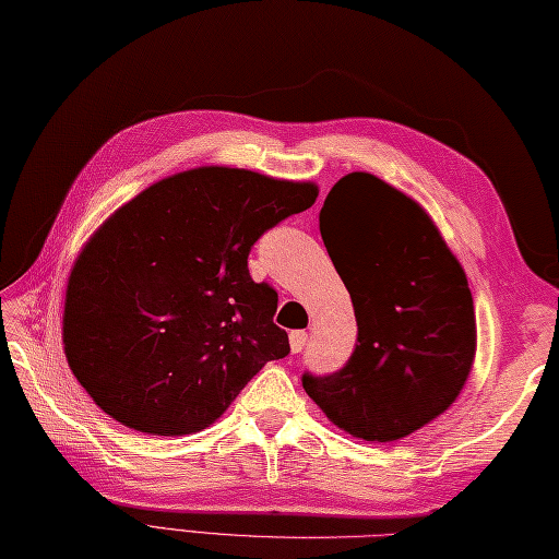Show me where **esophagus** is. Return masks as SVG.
<instances>
[{
  "label": "esophagus",
  "mask_w": 559,
  "mask_h": 559,
  "mask_svg": "<svg viewBox=\"0 0 559 559\" xmlns=\"http://www.w3.org/2000/svg\"><path fill=\"white\" fill-rule=\"evenodd\" d=\"M307 331H292L289 333V347H292V353H301L304 350V345H307Z\"/></svg>",
  "instance_id": "esophagus-1"
}]
</instances>
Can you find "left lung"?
<instances>
[{
    "instance_id": "obj_1",
    "label": "left lung",
    "mask_w": 559,
    "mask_h": 559,
    "mask_svg": "<svg viewBox=\"0 0 559 559\" xmlns=\"http://www.w3.org/2000/svg\"><path fill=\"white\" fill-rule=\"evenodd\" d=\"M350 292L357 345L343 370L301 384L345 433L406 438L460 396L477 353L467 275L418 202L370 173L341 177L319 214Z\"/></svg>"
}]
</instances>
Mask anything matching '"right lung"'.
<instances>
[{"instance_id":"obj_1","label":"right lung","mask_w":559,"mask_h":559,"mask_svg":"<svg viewBox=\"0 0 559 559\" xmlns=\"http://www.w3.org/2000/svg\"><path fill=\"white\" fill-rule=\"evenodd\" d=\"M319 197L313 182L194 167L143 189L72 265L62 345L104 414L151 436H189L289 353L277 292L252 282L255 240Z\"/></svg>"}]
</instances>
